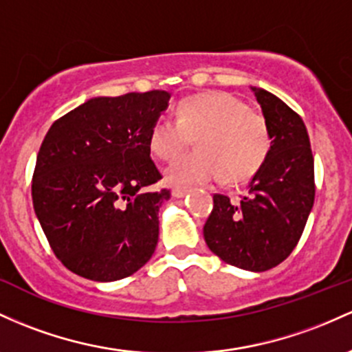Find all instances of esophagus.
<instances>
[{
  "label": "esophagus",
  "mask_w": 352,
  "mask_h": 352,
  "mask_svg": "<svg viewBox=\"0 0 352 352\" xmlns=\"http://www.w3.org/2000/svg\"><path fill=\"white\" fill-rule=\"evenodd\" d=\"M188 194V188H182V187H175L172 188V197L173 199H184L185 195Z\"/></svg>",
  "instance_id": "esophagus-1"
}]
</instances>
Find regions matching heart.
<instances>
[{
  "mask_svg": "<svg viewBox=\"0 0 352 352\" xmlns=\"http://www.w3.org/2000/svg\"><path fill=\"white\" fill-rule=\"evenodd\" d=\"M195 138L197 152L173 162L165 179L173 185H200L223 177L229 184L252 179L270 148L264 117L227 91H207L180 103L177 118L152 123L148 145L162 160H173Z\"/></svg>",
  "mask_w": 352,
  "mask_h": 352,
  "instance_id": "obj_1",
  "label": "heart"
}]
</instances>
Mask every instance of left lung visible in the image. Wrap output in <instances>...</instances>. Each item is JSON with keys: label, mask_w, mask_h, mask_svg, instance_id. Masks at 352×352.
Returning a JSON list of instances; mask_svg holds the SVG:
<instances>
[{"label": "left lung", "mask_w": 352, "mask_h": 352, "mask_svg": "<svg viewBox=\"0 0 352 352\" xmlns=\"http://www.w3.org/2000/svg\"><path fill=\"white\" fill-rule=\"evenodd\" d=\"M250 90L267 123L269 153L239 206L214 195L204 237L227 264L264 272L287 258L302 235L314 206V158L302 118L264 88Z\"/></svg>", "instance_id": "1"}]
</instances>
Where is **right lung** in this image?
<instances>
[{
    "mask_svg": "<svg viewBox=\"0 0 352 352\" xmlns=\"http://www.w3.org/2000/svg\"><path fill=\"white\" fill-rule=\"evenodd\" d=\"M164 90L95 96L58 118L36 157L34 214L72 272L111 283L144 267L158 242L168 190L150 158V126L167 110Z\"/></svg>",
    "mask_w": 352,
    "mask_h": 352,
    "instance_id": "obj_1",
    "label": "right lung"
}]
</instances>
